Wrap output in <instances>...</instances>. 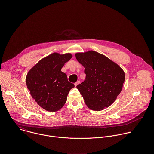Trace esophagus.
<instances>
[{
	"label": "esophagus",
	"instance_id": "esophagus-1",
	"mask_svg": "<svg viewBox=\"0 0 154 154\" xmlns=\"http://www.w3.org/2000/svg\"><path fill=\"white\" fill-rule=\"evenodd\" d=\"M79 84H80V81H77L76 82H75V87H76V86H77L78 85H79Z\"/></svg>",
	"mask_w": 154,
	"mask_h": 154
}]
</instances>
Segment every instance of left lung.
<instances>
[{"label": "left lung", "instance_id": "left-lung-1", "mask_svg": "<svg viewBox=\"0 0 154 154\" xmlns=\"http://www.w3.org/2000/svg\"><path fill=\"white\" fill-rule=\"evenodd\" d=\"M75 57L85 68L86 79L76 87L85 103L94 111L109 107L122 90L124 70L107 56L93 50L76 53Z\"/></svg>", "mask_w": 154, "mask_h": 154}]
</instances>
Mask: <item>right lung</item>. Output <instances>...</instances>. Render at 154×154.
<instances>
[{
	"label": "right lung",
	"instance_id": "obj_1",
	"mask_svg": "<svg viewBox=\"0 0 154 154\" xmlns=\"http://www.w3.org/2000/svg\"><path fill=\"white\" fill-rule=\"evenodd\" d=\"M72 57L70 53H53L42 59L28 71L26 84L30 94L42 109L49 112L61 109L74 84L67 81L61 71L65 63Z\"/></svg>",
	"mask_w": 154,
	"mask_h": 154
}]
</instances>
